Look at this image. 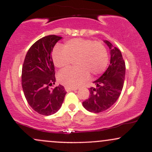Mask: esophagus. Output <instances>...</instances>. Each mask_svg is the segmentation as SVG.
I'll return each mask as SVG.
<instances>
[{"label":"esophagus","mask_w":152,"mask_h":152,"mask_svg":"<svg viewBox=\"0 0 152 152\" xmlns=\"http://www.w3.org/2000/svg\"><path fill=\"white\" fill-rule=\"evenodd\" d=\"M65 90H66L67 92H69V91H71L76 90V88H71V87H69V86H65Z\"/></svg>","instance_id":"34e87169"}]
</instances>
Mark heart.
<instances>
[{
  "label": "heart",
  "mask_w": 152,
  "mask_h": 152,
  "mask_svg": "<svg viewBox=\"0 0 152 152\" xmlns=\"http://www.w3.org/2000/svg\"><path fill=\"white\" fill-rule=\"evenodd\" d=\"M76 58L77 67L61 71L58 80L66 86L75 88L81 85L89 76H96L105 71L108 62L107 50L99 41L74 38L64 43V48L56 47L52 59L56 67L66 68Z\"/></svg>",
  "instance_id": "b5f03b06"
}]
</instances>
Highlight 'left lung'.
<instances>
[{"instance_id":"1","label":"left lung","mask_w":152,"mask_h":152,"mask_svg":"<svg viewBox=\"0 0 152 152\" xmlns=\"http://www.w3.org/2000/svg\"><path fill=\"white\" fill-rule=\"evenodd\" d=\"M104 42L110 50V64L102 76L93 82L95 86L88 89L89 97L83 102V107L93 113L102 112L114 105L121 93L125 79L126 66L121 52L109 41Z\"/></svg>"}]
</instances>
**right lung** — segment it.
<instances>
[{"mask_svg": "<svg viewBox=\"0 0 152 152\" xmlns=\"http://www.w3.org/2000/svg\"><path fill=\"white\" fill-rule=\"evenodd\" d=\"M61 38L50 35L38 40L28 50L23 65L22 88L26 100L35 111L44 116L56 113L66 94L60 84L53 89L49 88L56 82L51 53Z\"/></svg>", "mask_w": 152, "mask_h": 152, "instance_id": "right-lung-1", "label": "right lung"}]
</instances>
